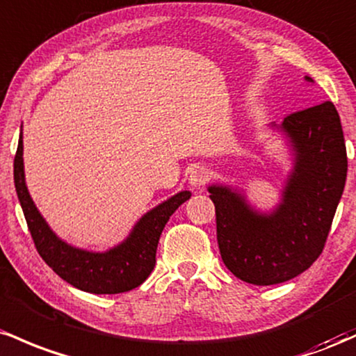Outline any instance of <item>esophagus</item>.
I'll return each mask as SVG.
<instances>
[{"instance_id": "esophagus-1", "label": "esophagus", "mask_w": 356, "mask_h": 356, "mask_svg": "<svg viewBox=\"0 0 356 356\" xmlns=\"http://www.w3.org/2000/svg\"><path fill=\"white\" fill-rule=\"evenodd\" d=\"M209 179H210V171L205 170L203 166H198L190 173L188 181L191 186H195V188H202L203 185H207V183H209Z\"/></svg>"}]
</instances>
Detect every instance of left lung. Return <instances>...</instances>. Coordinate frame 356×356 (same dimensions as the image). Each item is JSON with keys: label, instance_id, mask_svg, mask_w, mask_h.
I'll return each instance as SVG.
<instances>
[{"label": "left lung", "instance_id": "left-lung-1", "mask_svg": "<svg viewBox=\"0 0 356 356\" xmlns=\"http://www.w3.org/2000/svg\"><path fill=\"white\" fill-rule=\"evenodd\" d=\"M282 129L293 139L296 168L277 211L257 215L229 188H209L223 264L255 286L281 284L313 266L325 249L348 170L333 102L286 115Z\"/></svg>", "mask_w": 356, "mask_h": 356}]
</instances>
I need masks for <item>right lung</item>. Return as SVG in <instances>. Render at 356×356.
Wrapping results in <instances>:
<instances>
[{
	"label": "right lung",
	"instance_id": "add662e5",
	"mask_svg": "<svg viewBox=\"0 0 356 356\" xmlns=\"http://www.w3.org/2000/svg\"><path fill=\"white\" fill-rule=\"evenodd\" d=\"M15 188L25 213L28 230L33 238L40 257L54 269L63 281L77 289L92 294L127 293L141 286L154 269L159 235L166 222L181 203L191 197L190 191L175 195L156 209L147 211L134 230L119 247L104 254L74 249L54 234L38 213L33 200L28 195L23 173V139L19 136L15 154Z\"/></svg>",
	"mask_w": 356,
	"mask_h": 356
}]
</instances>
